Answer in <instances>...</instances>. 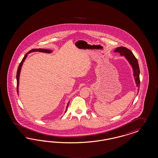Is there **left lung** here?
I'll use <instances>...</instances> for the list:
<instances>
[{
	"instance_id": "1",
	"label": "left lung",
	"mask_w": 158,
	"mask_h": 158,
	"mask_svg": "<svg viewBox=\"0 0 158 158\" xmlns=\"http://www.w3.org/2000/svg\"><path fill=\"white\" fill-rule=\"evenodd\" d=\"M115 52L120 53L121 55L125 56L127 60L129 61L131 65L132 66L133 71H134V76L136 81V85L138 87H139L140 85V79H139V67L138 65V60L133 54L132 51L130 49L127 48L126 47H118L115 49Z\"/></svg>"
}]
</instances>
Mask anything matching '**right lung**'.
Returning a JSON list of instances; mask_svg holds the SVG:
<instances>
[{"label":"right lung","instance_id":"obj_1","mask_svg":"<svg viewBox=\"0 0 158 158\" xmlns=\"http://www.w3.org/2000/svg\"><path fill=\"white\" fill-rule=\"evenodd\" d=\"M37 51L41 52H45V53H50V52H52V50L46 49H31V50H30L29 52H28L27 53L24 55V56L23 57V60H22V62H20V65H19V67H18L17 71V93L19 92V76H20V71H21V68H22L23 64L24 61L25 60H26V57L27 56L28 54H29V53H30V52H37ZM68 107V106H67V107H66V110H67Z\"/></svg>","mask_w":158,"mask_h":158}]
</instances>
